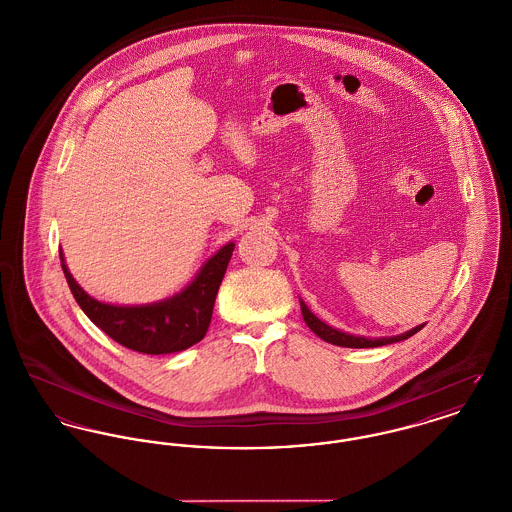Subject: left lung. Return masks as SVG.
Segmentation results:
<instances>
[{"instance_id":"obj_1","label":"left lung","mask_w":512,"mask_h":512,"mask_svg":"<svg viewBox=\"0 0 512 512\" xmlns=\"http://www.w3.org/2000/svg\"><path fill=\"white\" fill-rule=\"evenodd\" d=\"M300 308H302V315H304V321L306 325L314 331L315 335L319 339H323L325 343H331V345H337V347H347V349H370V347H382V345H390V343H397V341H403L411 335H415L417 331H421L425 325H417L413 327L411 331L403 333V335H397V337H382V339H366V337H354L349 333H343V331H337L333 327H329L327 323H323L321 319H317L308 306L300 300Z\"/></svg>"}]
</instances>
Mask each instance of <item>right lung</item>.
<instances>
[{"mask_svg":"<svg viewBox=\"0 0 512 512\" xmlns=\"http://www.w3.org/2000/svg\"><path fill=\"white\" fill-rule=\"evenodd\" d=\"M234 243L224 245L197 278L177 296L148 306H113L85 294L70 275L62 259V271L68 286L85 315L103 329L113 341L136 353H179L198 343L210 325L218 288L232 259Z\"/></svg>","mask_w":512,"mask_h":512,"instance_id":"add662e5","label":"right lung"}]
</instances>
